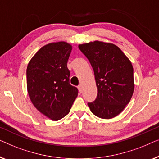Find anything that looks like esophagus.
Wrapping results in <instances>:
<instances>
[{"label":"esophagus","mask_w":159,"mask_h":159,"mask_svg":"<svg viewBox=\"0 0 159 159\" xmlns=\"http://www.w3.org/2000/svg\"><path fill=\"white\" fill-rule=\"evenodd\" d=\"M78 89H79V92L81 93V91H82V86H81V85H79V86H78Z\"/></svg>","instance_id":"obj_1"}]
</instances>
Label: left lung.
Wrapping results in <instances>:
<instances>
[{
	"label": "left lung",
	"instance_id": "1",
	"mask_svg": "<svg viewBox=\"0 0 159 159\" xmlns=\"http://www.w3.org/2000/svg\"><path fill=\"white\" fill-rule=\"evenodd\" d=\"M79 48L94 72L97 97L88 103L91 112L102 119L116 117L130 101L134 91L131 62L114 44L95 41L79 44Z\"/></svg>",
	"mask_w": 159,
	"mask_h": 159
}]
</instances>
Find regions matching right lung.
I'll list each match as a JSON object with an SVG mask.
<instances>
[{"label":"right lung","instance_id":"right-lung-1","mask_svg":"<svg viewBox=\"0 0 159 159\" xmlns=\"http://www.w3.org/2000/svg\"><path fill=\"white\" fill-rule=\"evenodd\" d=\"M72 46L65 42L42 47L29 62L26 85L34 106L54 121L66 116L70 110L78 89L70 84L67 67Z\"/></svg>","mask_w":159,"mask_h":159}]
</instances>
